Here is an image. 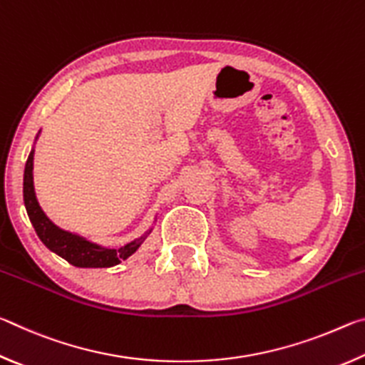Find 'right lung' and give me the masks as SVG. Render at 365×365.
<instances>
[{"label":"right lung","instance_id":"1","mask_svg":"<svg viewBox=\"0 0 365 365\" xmlns=\"http://www.w3.org/2000/svg\"><path fill=\"white\" fill-rule=\"evenodd\" d=\"M34 150L30 151L29 159L24 170V202L29 214V219L32 222L36 235L46 246L48 250L56 252L58 256L66 259L67 262L76 265V267H113L120 261H125L135 251L140 248V245L148 237L146 232L143 237H140L133 242L127 243L122 248H104L96 243H91L83 237H78L76 233L66 232L58 225H54L46 217V214L41 211V207L36 201L35 188H34Z\"/></svg>","mask_w":365,"mask_h":365}]
</instances>
